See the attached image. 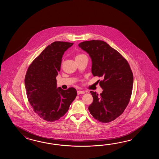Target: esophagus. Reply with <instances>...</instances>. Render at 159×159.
Returning a JSON list of instances; mask_svg holds the SVG:
<instances>
[{
    "mask_svg": "<svg viewBox=\"0 0 159 159\" xmlns=\"http://www.w3.org/2000/svg\"><path fill=\"white\" fill-rule=\"evenodd\" d=\"M84 94V91H81V90H78L77 91V94Z\"/></svg>",
    "mask_w": 159,
    "mask_h": 159,
    "instance_id": "34e87169",
    "label": "esophagus"
}]
</instances>
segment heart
Returning a JSON list of instances; mask_svg holds the SVG:
<instances>
[{"instance_id": "1", "label": "heart", "mask_w": 159, "mask_h": 159, "mask_svg": "<svg viewBox=\"0 0 159 159\" xmlns=\"http://www.w3.org/2000/svg\"><path fill=\"white\" fill-rule=\"evenodd\" d=\"M85 56L84 54H78V55H77V56H76V57H75V58H78L81 57H82V56Z\"/></svg>"}]
</instances>
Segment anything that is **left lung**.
<instances>
[{
	"label": "left lung",
	"mask_w": 159,
	"mask_h": 159,
	"mask_svg": "<svg viewBox=\"0 0 159 159\" xmlns=\"http://www.w3.org/2000/svg\"><path fill=\"white\" fill-rule=\"evenodd\" d=\"M78 46L91 58L93 75L103 78L99 82L103 91L98 95L90 91L93 102L88 109L99 122H111L129 104L134 82L131 69L125 58L103 41H84Z\"/></svg>",
	"instance_id": "obj_1"
}]
</instances>
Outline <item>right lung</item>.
Here are the masks:
<instances>
[{"instance_id": "1", "label": "right lung", "mask_w": 159, "mask_h": 159, "mask_svg": "<svg viewBox=\"0 0 159 159\" xmlns=\"http://www.w3.org/2000/svg\"><path fill=\"white\" fill-rule=\"evenodd\" d=\"M73 43L55 41L45 48L30 65L25 77L28 101L41 118L54 122L68 111L76 97L75 89L57 87L62 56Z\"/></svg>"}]
</instances>
